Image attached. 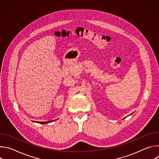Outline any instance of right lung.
<instances>
[{
	"label": "right lung",
	"instance_id": "1",
	"mask_svg": "<svg viewBox=\"0 0 159 159\" xmlns=\"http://www.w3.org/2000/svg\"><path fill=\"white\" fill-rule=\"evenodd\" d=\"M50 122H51V121H46V122H37V123H41V124H46V123H48Z\"/></svg>",
	"mask_w": 159,
	"mask_h": 159
}]
</instances>
